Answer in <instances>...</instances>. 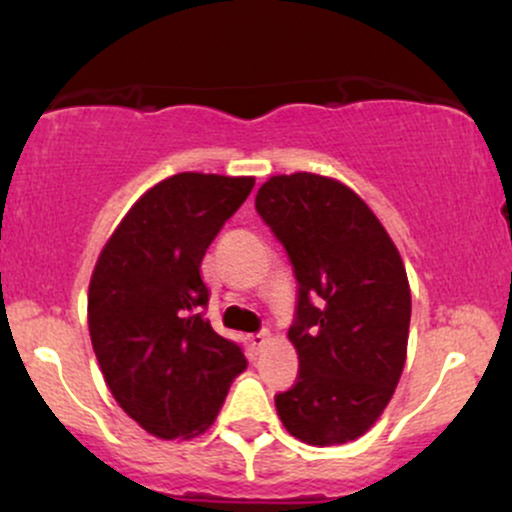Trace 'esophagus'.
<instances>
[{
	"mask_svg": "<svg viewBox=\"0 0 512 512\" xmlns=\"http://www.w3.org/2000/svg\"><path fill=\"white\" fill-rule=\"evenodd\" d=\"M248 342H250V349L255 351V354H260V351L264 349V346L269 344V334H267V332H260V334H250V337H248Z\"/></svg>",
	"mask_w": 512,
	"mask_h": 512,
	"instance_id": "obj_1",
	"label": "esophagus"
}]
</instances>
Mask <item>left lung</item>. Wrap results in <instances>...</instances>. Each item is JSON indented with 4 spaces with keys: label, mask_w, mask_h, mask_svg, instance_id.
I'll list each match as a JSON object with an SVG mask.
<instances>
[{
    "label": "left lung",
    "mask_w": 512,
    "mask_h": 512,
    "mask_svg": "<svg viewBox=\"0 0 512 512\" xmlns=\"http://www.w3.org/2000/svg\"><path fill=\"white\" fill-rule=\"evenodd\" d=\"M255 209L298 281L289 339L301 368L296 385L274 397L281 424L320 448L361 438L407 361L411 291L402 257L368 204L325 175H274Z\"/></svg>",
    "instance_id": "8db88e82"
}]
</instances>
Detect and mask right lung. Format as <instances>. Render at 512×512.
<instances>
[{
  "label": "right lung",
  "mask_w": 512,
  "mask_h": 512,
  "mask_svg": "<svg viewBox=\"0 0 512 512\" xmlns=\"http://www.w3.org/2000/svg\"><path fill=\"white\" fill-rule=\"evenodd\" d=\"M255 178L178 173L137 199L88 286V332L115 402L151 436L195 438L214 424L243 349L211 330L202 257Z\"/></svg>",
  "instance_id": "obj_1"
}]
</instances>
